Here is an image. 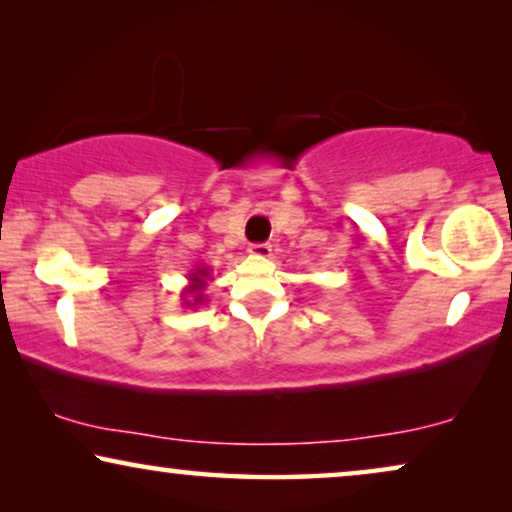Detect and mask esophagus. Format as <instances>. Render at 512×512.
Returning a JSON list of instances; mask_svg holds the SVG:
<instances>
[{
    "label": "esophagus",
    "instance_id": "1",
    "mask_svg": "<svg viewBox=\"0 0 512 512\" xmlns=\"http://www.w3.org/2000/svg\"><path fill=\"white\" fill-rule=\"evenodd\" d=\"M249 254L256 256V258H270V256H272V247H270V244H265V242H261V244H251Z\"/></svg>",
    "mask_w": 512,
    "mask_h": 512
}]
</instances>
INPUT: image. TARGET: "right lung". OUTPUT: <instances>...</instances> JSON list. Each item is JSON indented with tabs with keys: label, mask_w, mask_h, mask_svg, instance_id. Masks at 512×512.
<instances>
[{
	"label": "right lung",
	"mask_w": 512,
	"mask_h": 512,
	"mask_svg": "<svg viewBox=\"0 0 512 512\" xmlns=\"http://www.w3.org/2000/svg\"><path fill=\"white\" fill-rule=\"evenodd\" d=\"M209 268H195L188 275V286L181 291V305L186 307H198L200 303H205V286L212 277Z\"/></svg>",
	"instance_id": "1"
}]
</instances>
